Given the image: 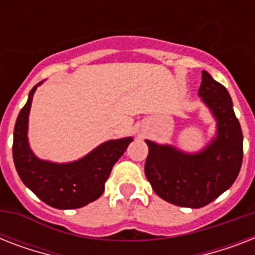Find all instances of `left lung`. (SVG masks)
I'll return each mask as SVG.
<instances>
[{
    "label": "left lung",
    "mask_w": 255,
    "mask_h": 255,
    "mask_svg": "<svg viewBox=\"0 0 255 255\" xmlns=\"http://www.w3.org/2000/svg\"><path fill=\"white\" fill-rule=\"evenodd\" d=\"M198 96L216 120L213 139L193 153L145 140L149 151L144 167L159 197L193 209L208 205L233 185L244 157L242 129L228 90L202 70Z\"/></svg>",
    "instance_id": "1"
}]
</instances>
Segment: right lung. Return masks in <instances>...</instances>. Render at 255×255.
I'll return each mask as SVG.
<instances>
[{
	"instance_id": "obj_1",
	"label": "right lung",
	"mask_w": 255,
	"mask_h": 255,
	"mask_svg": "<svg viewBox=\"0 0 255 255\" xmlns=\"http://www.w3.org/2000/svg\"><path fill=\"white\" fill-rule=\"evenodd\" d=\"M19 112L13 135V160L22 182L38 198L57 209H77L95 201L104 192L112 167L133 137L107 140L90 153L70 163H53L35 156L27 139L29 114L34 92Z\"/></svg>"
}]
</instances>
